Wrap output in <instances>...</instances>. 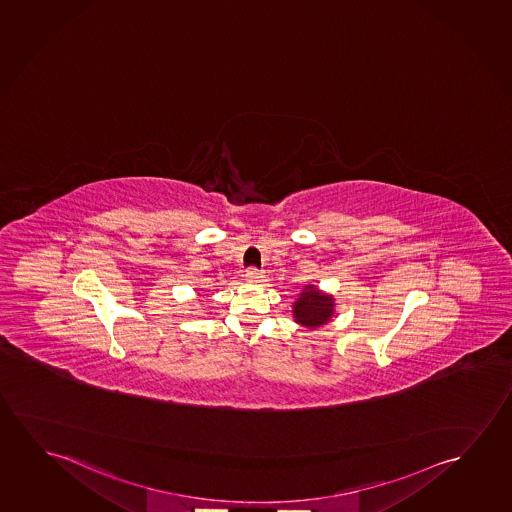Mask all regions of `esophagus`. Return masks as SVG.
Returning <instances> with one entry per match:
<instances>
[{
  "label": "esophagus",
  "instance_id": "34e87169",
  "mask_svg": "<svg viewBox=\"0 0 512 512\" xmlns=\"http://www.w3.org/2000/svg\"><path fill=\"white\" fill-rule=\"evenodd\" d=\"M246 282L250 283H259L262 282V278H264V273L262 271H259L257 267H250L248 271H246Z\"/></svg>",
  "mask_w": 512,
  "mask_h": 512
}]
</instances>
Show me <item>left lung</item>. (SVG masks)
<instances>
[{
  "label": "left lung",
  "mask_w": 512,
  "mask_h": 512,
  "mask_svg": "<svg viewBox=\"0 0 512 512\" xmlns=\"http://www.w3.org/2000/svg\"><path fill=\"white\" fill-rule=\"evenodd\" d=\"M292 308L297 324L308 329H317L326 326L333 319L334 299L333 296L317 290L315 285H306Z\"/></svg>",
  "instance_id": "left-lung-1"
}]
</instances>
